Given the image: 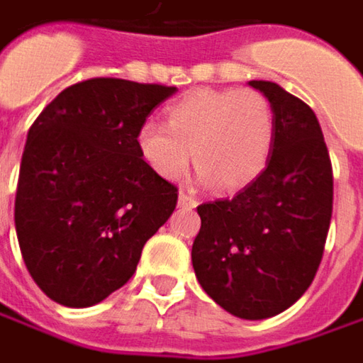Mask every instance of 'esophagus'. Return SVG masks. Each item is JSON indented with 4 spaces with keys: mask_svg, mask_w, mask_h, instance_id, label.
Instances as JSON below:
<instances>
[{
    "mask_svg": "<svg viewBox=\"0 0 363 363\" xmlns=\"http://www.w3.org/2000/svg\"><path fill=\"white\" fill-rule=\"evenodd\" d=\"M179 205L184 206V208H194V206H196V199L191 196L189 193L181 191V193H179Z\"/></svg>",
    "mask_w": 363,
    "mask_h": 363,
    "instance_id": "1",
    "label": "esophagus"
}]
</instances>
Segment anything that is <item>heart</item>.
I'll list each match as a JSON object with an SVG mask.
<instances>
[{"instance_id":"b5f03b06","label":"heart","mask_w":363,"mask_h":363,"mask_svg":"<svg viewBox=\"0 0 363 363\" xmlns=\"http://www.w3.org/2000/svg\"><path fill=\"white\" fill-rule=\"evenodd\" d=\"M167 126L144 122L136 134L143 160L162 179H179L193 155L199 179L237 193L261 177L275 138V114L249 88H196L164 110Z\"/></svg>"}]
</instances>
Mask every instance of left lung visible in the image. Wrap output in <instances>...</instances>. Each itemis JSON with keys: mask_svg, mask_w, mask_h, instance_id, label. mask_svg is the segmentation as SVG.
Segmentation results:
<instances>
[{"mask_svg": "<svg viewBox=\"0 0 363 363\" xmlns=\"http://www.w3.org/2000/svg\"><path fill=\"white\" fill-rule=\"evenodd\" d=\"M275 114L265 170L233 199L196 206L193 267L206 295L243 319L291 307L318 273L333 208V172L313 110L273 82L253 80Z\"/></svg>", "mask_w": 363, "mask_h": 363, "instance_id": "obj_1", "label": "left lung"}]
</instances>
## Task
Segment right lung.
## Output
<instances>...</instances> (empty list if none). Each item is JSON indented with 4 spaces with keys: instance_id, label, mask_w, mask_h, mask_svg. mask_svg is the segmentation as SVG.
<instances>
[{
    "instance_id": "1",
    "label": "right lung",
    "mask_w": 363,
    "mask_h": 363,
    "mask_svg": "<svg viewBox=\"0 0 363 363\" xmlns=\"http://www.w3.org/2000/svg\"><path fill=\"white\" fill-rule=\"evenodd\" d=\"M174 92L90 78L62 90L28 132L16 233L32 279L60 306L90 307L120 289L172 215L179 189L144 162L136 134Z\"/></svg>"
}]
</instances>
